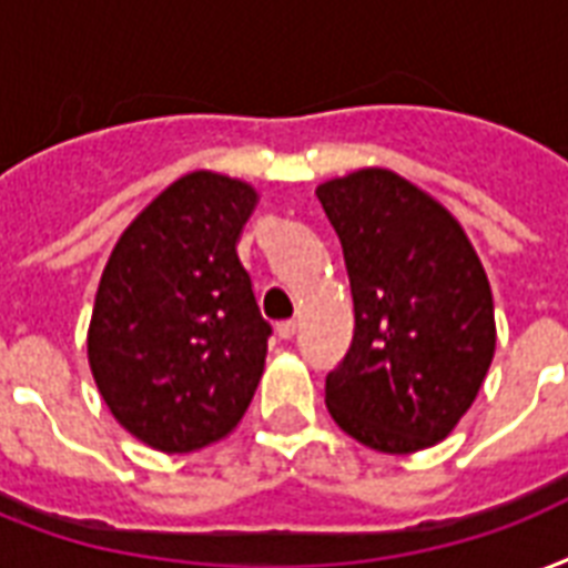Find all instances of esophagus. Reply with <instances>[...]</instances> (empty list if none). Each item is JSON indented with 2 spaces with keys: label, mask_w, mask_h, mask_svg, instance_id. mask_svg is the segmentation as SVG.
Segmentation results:
<instances>
[{
  "label": "esophagus",
  "mask_w": 568,
  "mask_h": 568,
  "mask_svg": "<svg viewBox=\"0 0 568 568\" xmlns=\"http://www.w3.org/2000/svg\"><path fill=\"white\" fill-rule=\"evenodd\" d=\"M294 333H297V324H294V322L276 324V336H280V339H292Z\"/></svg>",
  "instance_id": "1"
}]
</instances>
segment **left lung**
<instances>
[{
	"label": "left lung",
	"instance_id": "1",
	"mask_svg": "<svg viewBox=\"0 0 568 568\" xmlns=\"http://www.w3.org/2000/svg\"><path fill=\"white\" fill-rule=\"evenodd\" d=\"M315 196L354 297V339L327 375V410L387 456L435 447L474 405L495 357L486 267L456 216L393 169H357Z\"/></svg>",
	"mask_w": 568,
	"mask_h": 568
}]
</instances>
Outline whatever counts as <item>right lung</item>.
<instances>
[{"label":"right lung","mask_w":568,"mask_h":568,"mask_svg":"<svg viewBox=\"0 0 568 568\" xmlns=\"http://www.w3.org/2000/svg\"><path fill=\"white\" fill-rule=\"evenodd\" d=\"M258 205L250 181L196 169L142 207L112 246L89 322V369L121 428L193 453L241 423L271 324L237 241Z\"/></svg>","instance_id":"right-lung-1"}]
</instances>
